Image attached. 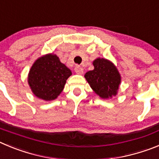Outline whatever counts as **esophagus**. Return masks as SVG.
<instances>
[{
    "mask_svg": "<svg viewBox=\"0 0 159 159\" xmlns=\"http://www.w3.org/2000/svg\"><path fill=\"white\" fill-rule=\"evenodd\" d=\"M75 72H76L77 74H79V75H81V74H83V72H84V69H83L82 68H81L80 66H76L75 68Z\"/></svg>",
    "mask_w": 159,
    "mask_h": 159,
    "instance_id": "esophagus-1",
    "label": "esophagus"
}]
</instances>
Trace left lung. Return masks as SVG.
<instances>
[{"label": "left lung", "mask_w": 159, "mask_h": 159, "mask_svg": "<svg viewBox=\"0 0 159 159\" xmlns=\"http://www.w3.org/2000/svg\"><path fill=\"white\" fill-rule=\"evenodd\" d=\"M93 65L94 69L84 75L91 89L103 99L116 96L121 77L114 64L107 59L98 57L93 61Z\"/></svg>", "instance_id": "1"}]
</instances>
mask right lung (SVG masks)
Listing matches in <instances>:
<instances>
[{
	"instance_id": "right-lung-1",
	"label": "right lung",
	"mask_w": 159,
	"mask_h": 159,
	"mask_svg": "<svg viewBox=\"0 0 159 159\" xmlns=\"http://www.w3.org/2000/svg\"><path fill=\"white\" fill-rule=\"evenodd\" d=\"M72 72L53 53L38 58L30 68L27 81L32 93L45 101H52L62 92Z\"/></svg>"
}]
</instances>
